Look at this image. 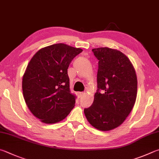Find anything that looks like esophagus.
<instances>
[{
    "label": "esophagus",
    "instance_id": "34e87169",
    "mask_svg": "<svg viewBox=\"0 0 159 159\" xmlns=\"http://www.w3.org/2000/svg\"><path fill=\"white\" fill-rule=\"evenodd\" d=\"M85 94V93L84 92H77V95H78V97H83Z\"/></svg>",
    "mask_w": 159,
    "mask_h": 159
}]
</instances>
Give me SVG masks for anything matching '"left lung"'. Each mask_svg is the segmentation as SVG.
I'll list each match as a JSON object with an SVG mask.
<instances>
[{
  "instance_id": "8db88e82",
  "label": "left lung",
  "mask_w": 159,
  "mask_h": 159,
  "mask_svg": "<svg viewBox=\"0 0 159 159\" xmlns=\"http://www.w3.org/2000/svg\"><path fill=\"white\" fill-rule=\"evenodd\" d=\"M92 51L99 60L98 89L93 103L84 109V113L93 127L111 131L122 125L134 108L137 76L129 57L121 51L108 47Z\"/></svg>"
}]
</instances>
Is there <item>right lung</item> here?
Segmentation results:
<instances>
[{
	"instance_id": "1",
	"label": "right lung",
	"mask_w": 159,
	"mask_h": 159,
	"mask_svg": "<svg viewBox=\"0 0 159 159\" xmlns=\"http://www.w3.org/2000/svg\"><path fill=\"white\" fill-rule=\"evenodd\" d=\"M83 50L62 43L48 46L34 55L23 76L25 103L34 116L45 124L65 119L75 106L67 69Z\"/></svg>"
}]
</instances>
